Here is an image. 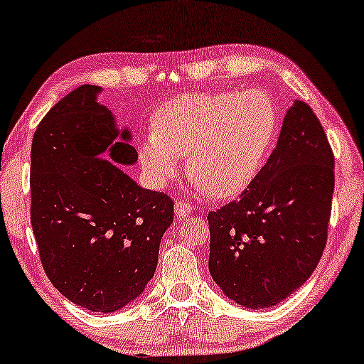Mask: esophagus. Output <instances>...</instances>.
Listing matches in <instances>:
<instances>
[{"instance_id": "34e87169", "label": "esophagus", "mask_w": 364, "mask_h": 364, "mask_svg": "<svg viewBox=\"0 0 364 364\" xmlns=\"http://www.w3.org/2000/svg\"><path fill=\"white\" fill-rule=\"evenodd\" d=\"M174 210H176V215L179 219H185L191 214V205L185 200H176V205H174Z\"/></svg>"}]
</instances>
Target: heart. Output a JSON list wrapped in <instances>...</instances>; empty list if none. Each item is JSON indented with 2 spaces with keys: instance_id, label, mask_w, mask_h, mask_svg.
<instances>
[{
  "instance_id": "1",
  "label": "heart",
  "mask_w": 364,
  "mask_h": 364,
  "mask_svg": "<svg viewBox=\"0 0 364 364\" xmlns=\"http://www.w3.org/2000/svg\"><path fill=\"white\" fill-rule=\"evenodd\" d=\"M277 128V109L262 92L183 95L156 112L140 164L154 185L166 186L188 154L190 176L212 196L229 198L257 178Z\"/></svg>"
}]
</instances>
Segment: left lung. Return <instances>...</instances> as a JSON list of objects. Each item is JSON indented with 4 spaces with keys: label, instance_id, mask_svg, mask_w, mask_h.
I'll use <instances>...</instances> for the list:
<instances>
[{
    "label": "left lung",
    "instance_id": "left-lung-1",
    "mask_svg": "<svg viewBox=\"0 0 364 364\" xmlns=\"http://www.w3.org/2000/svg\"><path fill=\"white\" fill-rule=\"evenodd\" d=\"M333 154L318 118L294 101L277 147L240 198L208 212L212 279L245 308H270L318 265L333 195Z\"/></svg>",
    "mask_w": 364,
    "mask_h": 364
}]
</instances>
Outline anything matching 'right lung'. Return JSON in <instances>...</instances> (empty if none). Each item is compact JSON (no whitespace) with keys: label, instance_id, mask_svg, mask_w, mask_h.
I'll return each instance as SVG.
<instances>
[{"label":"right lung","instance_id":"1","mask_svg":"<svg viewBox=\"0 0 364 364\" xmlns=\"http://www.w3.org/2000/svg\"><path fill=\"white\" fill-rule=\"evenodd\" d=\"M82 85L44 116L31 152V223L49 281L66 299L112 313L144 292L159 245L173 224V200L136 185L128 128Z\"/></svg>","mask_w":364,"mask_h":364}]
</instances>
